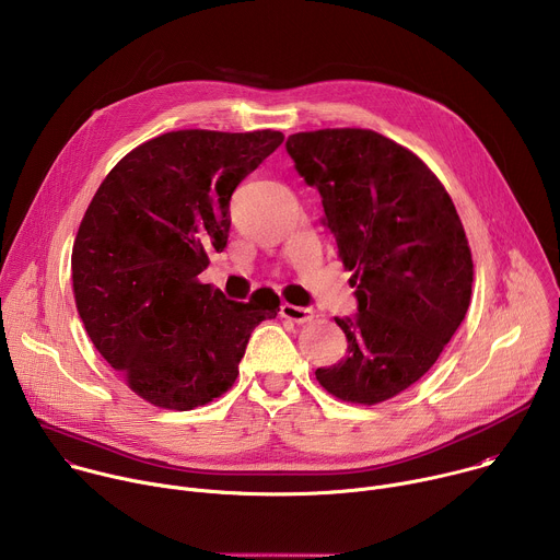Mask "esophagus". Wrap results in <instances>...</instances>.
<instances>
[{
	"instance_id": "34e87169",
	"label": "esophagus",
	"mask_w": 560,
	"mask_h": 560,
	"mask_svg": "<svg viewBox=\"0 0 560 560\" xmlns=\"http://www.w3.org/2000/svg\"><path fill=\"white\" fill-rule=\"evenodd\" d=\"M281 316L290 318L294 324H307L314 318V310L312 307H303V305H292V303H283L281 305Z\"/></svg>"
}]
</instances>
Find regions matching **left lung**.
I'll return each instance as SVG.
<instances>
[{
    "label": "left lung",
    "instance_id": "obj_1",
    "mask_svg": "<svg viewBox=\"0 0 560 560\" xmlns=\"http://www.w3.org/2000/svg\"><path fill=\"white\" fill-rule=\"evenodd\" d=\"M285 150L322 195L357 288V314L335 318L348 357L316 381L341 401H387L434 365L465 318L474 266L463 223L421 159L374 130L296 132Z\"/></svg>",
    "mask_w": 560,
    "mask_h": 560
}]
</instances>
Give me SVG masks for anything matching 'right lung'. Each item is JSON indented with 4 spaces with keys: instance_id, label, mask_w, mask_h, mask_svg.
<instances>
[{
    "instance_id": "add662e5",
    "label": "right lung",
    "mask_w": 560,
    "mask_h": 560,
    "mask_svg": "<svg viewBox=\"0 0 560 560\" xmlns=\"http://www.w3.org/2000/svg\"><path fill=\"white\" fill-rule=\"evenodd\" d=\"M281 141L279 130L154 137L108 173L79 225L77 312L100 354L156 408L221 396L253 330L279 312L270 288L244 303L197 277L228 244L232 192Z\"/></svg>"
}]
</instances>
